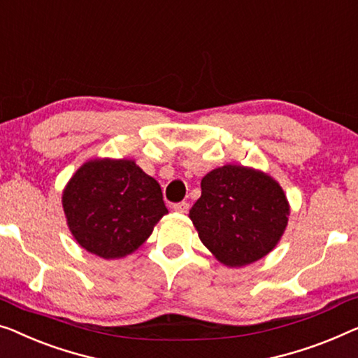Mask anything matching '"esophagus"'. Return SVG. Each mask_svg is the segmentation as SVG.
Returning a JSON list of instances; mask_svg holds the SVG:
<instances>
[{
	"mask_svg": "<svg viewBox=\"0 0 358 358\" xmlns=\"http://www.w3.org/2000/svg\"><path fill=\"white\" fill-rule=\"evenodd\" d=\"M173 209L177 210V212H180V213H186V212H188V209H189V202H186V201L177 202V204L173 206Z\"/></svg>",
	"mask_w": 358,
	"mask_h": 358,
	"instance_id": "esophagus-1",
	"label": "esophagus"
}]
</instances>
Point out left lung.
Masks as SVG:
<instances>
[{"mask_svg":"<svg viewBox=\"0 0 358 358\" xmlns=\"http://www.w3.org/2000/svg\"><path fill=\"white\" fill-rule=\"evenodd\" d=\"M289 206L281 186L262 172L223 165L201 181V197L189 210L201 241L230 266L262 259L280 241Z\"/></svg>","mask_w":358,"mask_h":358,"instance_id":"obj_1","label":"left lung"}]
</instances>
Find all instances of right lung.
I'll list each match as a JSON object with an SVG mask.
<instances>
[{
    "mask_svg": "<svg viewBox=\"0 0 358 358\" xmlns=\"http://www.w3.org/2000/svg\"><path fill=\"white\" fill-rule=\"evenodd\" d=\"M69 228L80 246L103 259L130 254L167 213L161 186L133 161H92L62 194Z\"/></svg>",
    "mask_w": 358,
    "mask_h": 358,
    "instance_id": "add662e5",
    "label": "right lung"
}]
</instances>
